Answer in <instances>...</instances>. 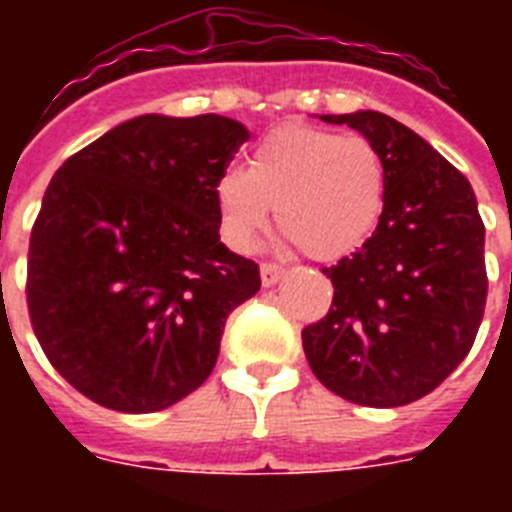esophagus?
I'll use <instances>...</instances> for the list:
<instances>
[{
  "mask_svg": "<svg viewBox=\"0 0 512 512\" xmlns=\"http://www.w3.org/2000/svg\"><path fill=\"white\" fill-rule=\"evenodd\" d=\"M260 279H263V287H273L284 279V268L276 263H263L260 265Z\"/></svg>",
  "mask_w": 512,
  "mask_h": 512,
  "instance_id": "34e87169",
  "label": "esophagus"
}]
</instances>
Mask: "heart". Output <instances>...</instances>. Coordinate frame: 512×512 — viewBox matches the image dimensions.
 Segmentation results:
<instances>
[{"label": "heart", "instance_id": "obj_1", "mask_svg": "<svg viewBox=\"0 0 512 512\" xmlns=\"http://www.w3.org/2000/svg\"><path fill=\"white\" fill-rule=\"evenodd\" d=\"M223 239L255 247L276 207V223L316 260H340L369 239L385 204V164L358 135L289 124L268 132L247 172L225 170L215 183Z\"/></svg>", "mask_w": 512, "mask_h": 512}]
</instances>
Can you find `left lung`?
Instances as JSON below:
<instances>
[{"label":"left lung","instance_id":"1","mask_svg":"<svg viewBox=\"0 0 512 512\" xmlns=\"http://www.w3.org/2000/svg\"><path fill=\"white\" fill-rule=\"evenodd\" d=\"M319 119L348 124L377 148L385 204L361 249L324 268L335 297L327 316L303 329L305 358L350 404H412L460 366L484 319L476 193L428 140L380 111Z\"/></svg>","mask_w":512,"mask_h":512}]
</instances>
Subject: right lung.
I'll use <instances>...</instances> for the list:
<instances>
[{"instance_id": "right-lung-1", "label": "right lung", "mask_w": 512, "mask_h": 512, "mask_svg": "<svg viewBox=\"0 0 512 512\" xmlns=\"http://www.w3.org/2000/svg\"><path fill=\"white\" fill-rule=\"evenodd\" d=\"M249 138L217 114H143L63 162L28 244V313L50 364L95 404L148 414L215 369L260 268L220 241L215 183Z\"/></svg>"}]
</instances>
